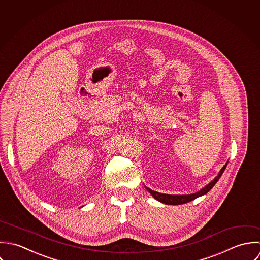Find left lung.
Wrapping results in <instances>:
<instances>
[{"label": "left lung", "instance_id": "8db88e82", "mask_svg": "<svg viewBox=\"0 0 260 260\" xmlns=\"http://www.w3.org/2000/svg\"><path fill=\"white\" fill-rule=\"evenodd\" d=\"M227 166V162L223 166V168L220 170V172L218 173V175L214 178V180H212L208 185H206L204 188H202L200 191L193 193V194H188V195H170V194H162V193H158L156 192L148 187H146V189L150 192V194L157 200L158 202L166 204V205H181V204H185L188 202H191L193 200H195L198 197H201L205 194H207L208 192L215 186V184L218 182V180L220 179V177L222 176L223 172L225 171Z\"/></svg>", "mask_w": 260, "mask_h": 260}]
</instances>
